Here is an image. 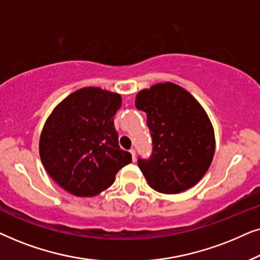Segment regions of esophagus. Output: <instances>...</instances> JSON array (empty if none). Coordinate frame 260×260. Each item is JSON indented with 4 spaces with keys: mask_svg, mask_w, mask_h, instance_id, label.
Returning <instances> with one entry per match:
<instances>
[{
    "mask_svg": "<svg viewBox=\"0 0 260 260\" xmlns=\"http://www.w3.org/2000/svg\"><path fill=\"white\" fill-rule=\"evenodd\" d=\"M130 154H131V157H133V161L134 162L136 161V151H135L134 149H130Z\"/></svg>",
    "mask_w": 260,
    "mask_h": 260,
    "instance_id": "esophagus-1",
    "label": "esophagus"
}]
</instances>
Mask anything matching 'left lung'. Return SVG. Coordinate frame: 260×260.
Instances as JSON below:
<instances>
[{
  "mask_svg": "<svg viewBox=\"0 0 260 260\" xmlns=\"http://www.w3.org/2000/svg\"><path fill=\"white\" fill-rule=\"evenodd\" d=\"M135 104L147 113L152 138L151 156L137 161L149 186L167 194L195 186L208 170L215 151L214 130L204 108L189 92L173 83L142 90Z\"/></svg>",
  "mask_w": 260,
  "mask_h": 260,
  "instance_id": "obj_1",
  "label": "left lung"
}]
</instances>
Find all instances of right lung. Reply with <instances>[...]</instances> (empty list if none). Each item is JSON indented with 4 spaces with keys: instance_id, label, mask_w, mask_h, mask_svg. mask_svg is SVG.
<instances>
[{
    "instance_id": "right-lung-1",
    "label": "right lung",
    "mask_w": 260,
    "mask_h": 260,
    "mask_svg": "<svg viewBox=\"0 0 260 260\" xmlns=\"http://www.w3.org/2000/svg\"><path fill=\"white\" fill-rule=\"evenodd\" d=\"M118 93L80 88L66 97L46 120L39 151L49 176L69 193L92 197L115 182L131 154L119 148L113 117Z\"/></svg>"
}]
</instances>
